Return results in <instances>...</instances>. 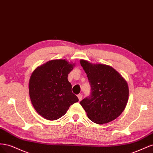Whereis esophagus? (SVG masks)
Masks as SVG:
<instances>
[{"label": "esophagus", "instance_id": "obj_1", "mask_svg": "<svg viewBox=\"0 0 153 153\" xmlns=\"http://www.w3.org/2000/svg\"><path fill=\"white\" fill-rule=\"evenodd\" d=\"M77 96H78V100H79V101H80L82 100V97H83V96H82V94H78Z\"/></svg>", "mask_w": 153, "mask_h": 153}]
</instances>
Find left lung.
<instances>
[{"mask_svg": "<svg viewBox=\"0 0 153 153\" xmlns=\"http://www.w3.org/2000/svg\"><path fill=\"white\" fill-rule=\"evenodd\" d=\"M91 86L89 98L80 103L92 122L102 124L117 118L126 108L129 88L126 80L112 66L80 61Z\"/></svg>", "mask_w": 153, "mask_h": 153, "instance_id": "1", "label": "left lung"}]
</instances>
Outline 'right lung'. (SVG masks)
<instances>
[{"mask_svg": "<svg viewBox=\"0 0 153 153\" xmlns=\"http://www.w3.org/2000/svg\"><path fill=\"white\" fill-rule=\"evenodd\" d=\"M75 64L66 59H54L37 67L29 82V96L33 107L41 117L55 121L78 101L71 91L68 74Z\"/></svg>", "mask_w": 153, "mask_h": 153, "instance_id": "obj_1", "label": "right lung"}]
</instances>
